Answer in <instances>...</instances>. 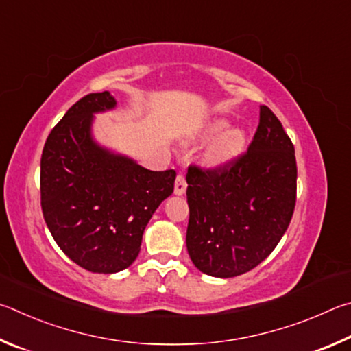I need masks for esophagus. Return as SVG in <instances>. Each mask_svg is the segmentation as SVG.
<instances>
[{"label": "esophagus", "mask_w": 351, "mask_h": 351, "mask_svg": "<svg viewBox=\"0 0 351 351\" xmlns=\"http://www.w3.org/2000/svg\"><path fill=\"white\" fill-rule=\"evenodd\" d=\"M186 180H185V177H183L182 174H179L176 177V183H174V193L177 194V195H182V194H185V191H186Z\"/></svg>", "instance_id": "obj_1"}]
</instances>
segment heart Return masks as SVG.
Here are the masks:
<instances>
[{
	"mask_svg": "<svg viewBox=\"0 0 351 351\" xmlns=\"http://www.w3.org/2000/svg\"><path fill=\"white\" fill-rule=\"evenodd\" d=\"M228 126V121L225 119H217L211 121L206 128L208 135L218 134ZM247 146V134L241 128H232L228 131H224L222 134L217 135L210 146L206 147L205 162L211 166H222L232 162L245 151Z\"/></svg>",
	"mask_w": 351,
	"mask_h": 351,
	"instance_id": "obj_1",
	"label": "heart"
}]
</instances>
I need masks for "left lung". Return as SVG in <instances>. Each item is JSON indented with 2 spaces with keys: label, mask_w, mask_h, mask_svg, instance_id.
<instances>
[{
  "label": "left lung",
  "mask_w": 351,
  "mask_h": 351,
  "mask_svg": "<svg viewBox=\"0 0 351 351\" xmlns=\"http://www.w3.org/2000/svg\"><path fill=\"white\" fill-rule=\"evenodd\" d=\"M294 146L261 106L248 151L217 168H188L186 248L202 273L234 278L259 265L285 234L296 205Z\"/></svg>",
  "instance_id": "obj_1"
}]
</instances>
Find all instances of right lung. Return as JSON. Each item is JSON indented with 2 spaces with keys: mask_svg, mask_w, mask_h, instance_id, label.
<instances>
[{
  "mask_svg": "<svg viewBox=\"0 0 351 351\" xmlns=\"http://www.w3.org/2000/svg\"><path fill=\"white\" fill-rule=\"evenodd\" d=\"M108 90L89 94L64 114L43 147L41 210L61 251L92 273L128 268L147 222L174 191L176 171H149L90 135L95 112L115 108Z\"/></svg>",
  "mask_w": 351,
  "mask_h": 351,
  "instance_id": "obj_1",
  "label": "right lung"
}]
</instances>
